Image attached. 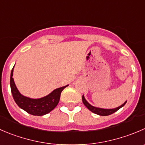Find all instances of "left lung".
<instances>
[{
    "label": "left lung",
    "instance_id": "obj_1",
    "mask_svg": "<svg viewBox=\"0 0 145 145\" xmlns=\"http://www.w3.org/2000/svg\"><path fill=\"white\" fill-rule=\"evenodd\" d=\"M82 101L83 103H84V105H85V106L88 108V110H91V112H93V113H95V114L99 115V116H110V115L113 114V113H114L115 112L118 110L120 108H121L122 107L124 106V105H125L126 103H127V101H125L123 105H120V106L117 107V108H113V109H105V108H97V107L91 105V104H90L86 100L85 97H84V95H83L82 96Z\"/></svg>",
    "mask_w": 145,
    "mask_h": 145
}]
</instances>
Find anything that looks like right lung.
Here are the masks:
<instances>
[{
    "mask_svg": "<svg viewBox=\"0 0 145 145\" xmlns=\"http://www.w3.org/2000/svg\"><path fill=\"white\" fill-rule=\"evenodd\" d=\"M13 69L14 67L11 71L10 85L11 92L14 101L21 109L32 116H41L51 112L59 103L61 91L69 86L67 85L65 86L57 88L50 94L42 98L35 99V98L26 97L20 93L15 86L14 79L12 78Z\"/></svg>",
    "mask_w": 145,
    "mask_h": 145,
    "instance_id": "add662e5",
    "label": "right lung"
}]
</instances>
